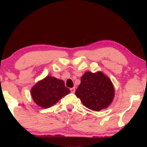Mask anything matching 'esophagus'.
<instances>
[{"label": "esophagus", "mask_w": 147, "mask_h": 147, "mask_svg": "<svg viewBox=\"0 0 147 147\" xmlns=\"http://www.w3.org/2000/svg\"><path fill=\"white\" fill-rule=\"evenodd\" d=\"M70 90H71V93H74V92H75V88H71L70 89Z\"/></svg>", "instance_id": "1"}]
</instances>
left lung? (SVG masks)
Instances as JSON below:
<instances>
[{
    "mask_svg": "<svg viewBox=\"0 0 147 147\" xmlns=\"http://www.w3.org/2000/svg\"><path fill=\"white\" fill-rule=\"evenodd\" d=\"M75 93L86 107L99 111L108 107L112 103L114 88L111 80L102 72H86L82 76Z\"/></svg>",
    "mask_w": 147,
    "mask_h": 147,
    "instance_id": "8db88e82",
    "label": "left lung"
}]
</instances>
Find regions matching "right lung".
<instances>
[{
	"label": "right lung",
	"instance_id": "add662e5",
	"mask_svg": "<svg viewBox=\"0 0 147 147\" xmlns=\"http://www.w3.org/2000/svg\"><path fill=\"white\" fill-rule=\"evenodd\" d=\"M69 93L70 90L65 86L63 81L51 76L39 81L31 90L35 104L45 109L52 107Z\"/></svg>",
	"mask_w": 147,
	"mask_h": 147
}]
</instances>
